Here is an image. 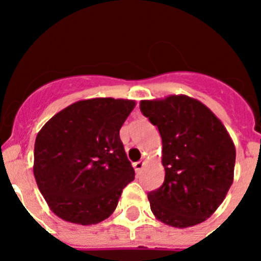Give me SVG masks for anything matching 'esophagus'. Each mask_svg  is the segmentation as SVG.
<instances>
[{
    "mask_svg": "<svg viewBox=\"0 0 261 261\" xmlns=\"http://www.w3.org/2000/svg\"><path fill=\"white\" fill-rule=\"evenodd\" d=\"M143 166H144V162H143V161H139V162H135V164H134V169H135L136 172L142 171Z\"/></svg>",
    "mask_w": 261,
    "mask_h": 261,
    "instance_id": "34e87169",
    "label": "esophagus"
}]
</instances>
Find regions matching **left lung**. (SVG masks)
I'll list each match as a JSON object with an SVG mask.
<instances>
[{
	"instance_id": "1",
	"label": "left lung",
	"mask_w": 261,
	"mask_h": 261,
	"mask_svg": "<svg viewBox=\"0 0 261 261\" xmlns=\"http://www.w3.org/2000/svg\"><path fill=\"white\" fill-rule=\"evenodd\" d=\"M140 111L162 138L165 181L148 193L167 225L187 228L210 218L233 182L236 148L220 119L187 95L142 100Z\"/></svg>"
}]
</instances>
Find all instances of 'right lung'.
Returning a JSON list of instances; mask_svg holds the SVG:
<instances>
[{
    "mask_svg": "<svg viewBox=\"0 0 261 261\" xmlns=\"http://www.w3.org/2000/svg\"><path fill=\"white\" fill-rule=\"evenodd\" d=\"M134 100L96 97L70 104L45 123L35 143L36 181L51 211L91 225L117 207L135 171L119 139Z\"/></svg>",
    "mask_w": 261,
    "mask_h": 261,
    "instance_id": "obj_1",
    "label": "right lung"
}]
</instances>
